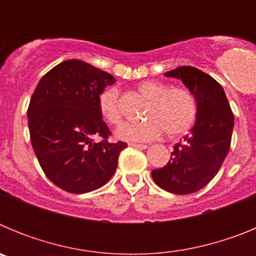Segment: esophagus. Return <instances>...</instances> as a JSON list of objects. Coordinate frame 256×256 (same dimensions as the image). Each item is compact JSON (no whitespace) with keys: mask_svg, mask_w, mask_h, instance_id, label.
<instances>
[{"mask_svg":"<svg viewBox=\"0 0 256 256\" xmlns=\"http://www.w3.org/2000/svg\"><path fill=\"white\" fill-rule=\"evenodd\" d=\"M130 146L136 148H148V144H130Z\"/></svg>","mask_w":256,"mask_h":256,"instance_id":"esophagus-1","label":"esophagus"}]
</instances>
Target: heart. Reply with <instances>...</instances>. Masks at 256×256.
Here are the masks:
<instances>
[{
	"mask_svg": "<svg viewBox=\"0 0 256 256\" xmlns=\"http://www.w3.org/2000/svg\"><path fill=\"white\" fill-rule=\"evenodd\" d=\"M138 91L150 100L142 123H126L115 132L118 140L130 144L148 142L160 137L162 132L169 138H177L188 132L198 116V102L188 88H169L166 83L146 80L138 84ZM97 105L102 118L112 126L122 123L119 92L106 88L98 94Z\"/></svg>",
	"mask_w": 256,
	"mask_h": 256,
	"instance_id": "heart-1",
	"label": "heart"
}]
</instances>
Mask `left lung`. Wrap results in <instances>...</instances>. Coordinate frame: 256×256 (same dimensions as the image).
Here are the masks:
<instances>
[{
	"label": "left lung",
	"instance_id": "8db88e82",
	"mask_svg": "<svg viewBox=\"0 0 256 256\" xmlns=\"http://www.w3.org/2000/svg\"><path fill=\"white\" fill-rule=\"evenodd\" d=\"M164 76L180 79L194 94L198 116L191 133L174 144L168 164L151 176L165 191L188 195L206 186L220 169L230 151L234 112L223 87L209 74L194 66H180Z\"/></svg>",
	"mask_w": 256,
	"mask_h": 256
}]
</instances>
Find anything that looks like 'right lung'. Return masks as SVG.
<instances>
[{"label": "right lung", "mask_w": 256, "mask_h": 256, "mask_svg": "<svg viewBox=\"0 0 256 256\" xmlns=\"http://www.w3.org/2000/svg\"><path fill=\"white\" fill-rule=\"evenodd\" d=\"M112 74L80 60H66L40 78L28 108L30 141L50 180L70 194L100 188L112 177L126 142L112 134L97 98ZM100 136L102 141L94 138Z\"/></svg>", "instance_id": "obj_1"}]
</instances>
